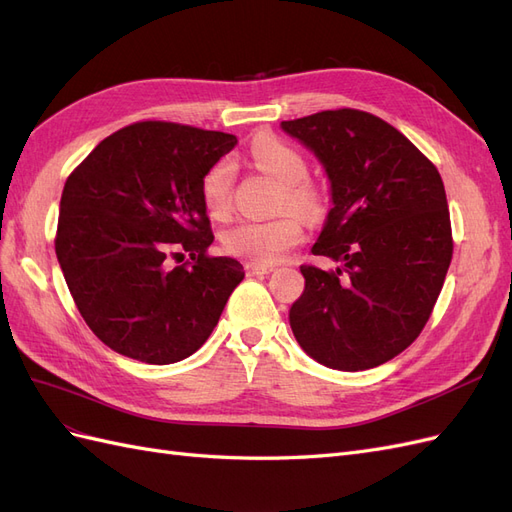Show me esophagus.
Here are the masks:
<instances>
[{"instance_id": "34e87169", "label": "esophagus", "mask_w": 512, "mask_h": 512, "mask_svg": "<svg viewBox=\"0 0 512 512\" xmlns=\"http://www.w3.org/2000/svg\"><path fill=\"white\" fill-rule=\"evenodd\" d=\"M244 270L249 276H263V274L274 272V266H263V263H246Z\"/></svg>"}]
</instances>
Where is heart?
Returning a JSON list of instances; mask_svg holds the SVG:
<instances>
[{
  "instance_id": "b5f03b06",
  "label": "heart",
  "mask_w": 512,
  "mask_h": 512,
  "mask_svg": "<svg viewBox=\"0 0 512 512\" xmlns=\"http://www.w3.org/2000/svg\"><path fill=\"white\" fill-rule=\"evenodd\" d=\"M253 166L280 185L278 210H291L308 223L323 219L327 210L325 189L308 178V161L298 148L276 136H259L249 148ZM236 168L221 159L202 178V204L214 219H223L232 210ZM295 213V214H296ZM294 214V215H295ZM290 212L272 221H242L223 234V249L249 263L272 266L302 240V223Z\"/></svg>"
}]
</instances>
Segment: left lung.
I'll use <instances>...</instances> for the list:
<instances>
[{
	"instance_id": "1",
	"label": "left lung",
	"mask_w": 512,
	"mask_h": 512,
	"mask_svg": "<svg viewBox=\"0 0 512 512\" xmlns=\"http://www.w3.org/2000/svg\"><path fill=\"white\" fill-rule=\"evenodd\" d=\"M321 159L334 208L312 255L334 272L300 268L289 310L295 340L319 364L359 372L417 340L453 257L451 217L434 163L398 129L355 108L283 121Z\"/></svg>"
}]
</instances>
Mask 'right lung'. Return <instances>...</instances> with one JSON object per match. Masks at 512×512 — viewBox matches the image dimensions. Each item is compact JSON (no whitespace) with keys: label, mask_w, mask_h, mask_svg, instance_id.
<instances>
[{"label":"right lung","mask_w":512,"mask_h":512,"mask_svg":"<svg viewBox=\"0 0 512 512\" xmlns=\"http://www.w3.org/2000/svg\"><path fill=\"white\" fill-rule=\"evenodd\" d=\"M238 138L140 121L102 140L65 180L55 253L78 312L112 351L166 366L212 334L242 263L212 257L202 178ZM190 253L183 267L168 256Z\"/></svg>","instance_id":"right-lung-1"}]
</instances>
